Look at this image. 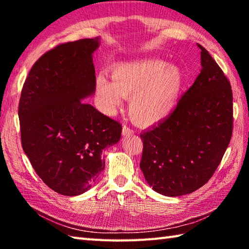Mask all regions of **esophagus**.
<instances>
[{"mask_svg":"<svg viewBox=\"0 0 249 249\" xmlns=\"http://www.w3.org/2000/svg\"><path fill=\"white\" fill-rule=\"evenodd\" d=\"M133 133V129H130L128 126L126 125H124L123 128H122V135H123V136H128V135H132Z\"/></svg>","mask_w":249,"mask_h":249,"instance_id":"34e87169","label":"esophagus"}]
</instances>
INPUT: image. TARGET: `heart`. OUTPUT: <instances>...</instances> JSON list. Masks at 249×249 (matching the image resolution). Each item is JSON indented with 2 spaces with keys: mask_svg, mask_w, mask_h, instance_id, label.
<instances>
[{
  "mask_svg": "<svg viewBox=\"0 0 249 249\" xmlns=\"http://www.w3.org/2000/svg\"><path fill=\"white\" fill-rule=\"evenodd\" d=\"M111 78L100 73L95 79L99 108L112 115L129 97L130 119L141 126L157 124L171 114L183 81L178 67L155 59L116 66Z\"/></svg>",
  "mask_w": 249,
  "mask_h": 249,
  "instance_id": "heart-1",
  "label": "heart"
}]
</instances>
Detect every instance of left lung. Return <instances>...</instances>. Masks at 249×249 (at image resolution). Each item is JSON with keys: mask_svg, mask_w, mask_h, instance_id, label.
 I'll return each instance as SVG.
<instances>
[{"mask_svg": "<svg viewBox=\"0 0 249 249\" xmlns=\"http://www.w3.org/2000/svg\"><path fill=\"white\" fill-rule=\"evenodd\" d=\"M202 69L171 114L141 134V169L156 192L180 196L197 190L220 165L233 132L231 83L202 46Z\"/></svg>", "mask_w": 249, "mask_h": 249, "instance_id": "obj_1", "label": "left lung"}]
</instances>
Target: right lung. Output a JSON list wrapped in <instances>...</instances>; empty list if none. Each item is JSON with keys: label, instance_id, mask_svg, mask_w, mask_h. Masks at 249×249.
<instances>
[{"label": "right lung", "instance_id": "right-lung-1", "mask_svg": "<svg viewBox=\"0 0 249 249\" xmlns=\"http://www.w3.org/2000/svg\"><path fill=\"white\" fill-rule=\"evenodd\" d=\"M99 46L95 37L49 50L32 67L20 94L24 153L40 179L62 196L89 190L104 170L103 149L121 138L119 122L81 102L95 92Z\"/></svg>", "mask_w": 249, "mask_h": 249}]
</instances>
